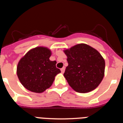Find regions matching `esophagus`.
<instances>
[{
  "label": "esophagus",
  "mask_w": 123,
  "mask_h": 123,
  "mask_svg": "<svg viewBox=\"0 0 123 123\" xmlns=\"http://www.w3.org/2000/svg\"><path fill=\"white\" fill-rule=\"evenodd\" d=\"M65 67H63L62 68H61V72L62 73H63L65 72Z\"/></svg>",
  "instance_id": "1"
}]
</instances>
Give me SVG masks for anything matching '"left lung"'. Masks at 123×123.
Segmentation results:
<instances>
[{
  "label": "left lung",
  "mask_w": 123,
  "mask_h": 123,
  "mask_svg": "<svg viewBox=\"0 0 123 123\" xmlns=\"http://www.w3.org/2000/svg\"><path fill=\"white\" fill-rule=\"evenodd\" d=\"M68 63L64 76L76 92L87 93L101 82L105 62L100 53L86 44H78L64 51Z\"/></svg>",
  "instance_id": "8db88e82"
}]
</instances>
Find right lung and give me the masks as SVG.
Listing matches in <instances>:
<instances>
[{
	"label": "right lung",
	"instance_id": "obj_1",
	"mask_svg": "<svg viewBox=\"0 0 123 123\" xmlns=\"http://www.w3.org/2000/svg\"><path fill=\"white\" fill-rule=\"evenodd\" d=\"M51 51L47 48L37 47L21 58L17 73L26 89L35 93H42L50 88L55 76L60 73L56 61H50Z\"/></svg>",
	"mask_w": 123,
	"mask_h": 123
}]
</instances>
